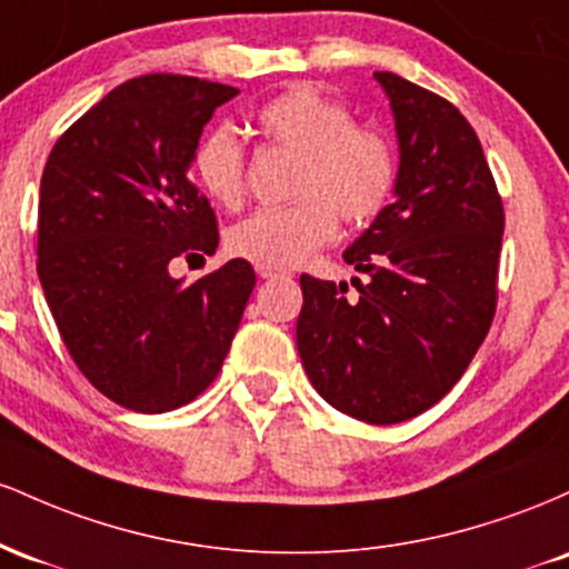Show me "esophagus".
Segmentation results:
<instances>
[{
	"label": "esophagus",
	"mask_w": 569,
	"mask_h": 569,
	"mask_svg": "<svg viewBox=\"0 0 569 569\" xmlns=\"http://www.w3.org/2000/svg\"><path fill=\"white\" fill-rule=\"evenodd\" d=\"M257 276L259 278H286L289 272H286L283 267H276V264H257Z\"/></svg>",
	"instance_id": "34e87169"
}]
</instances>
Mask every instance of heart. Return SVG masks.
Returning <instances> with one entry per match:
<instances>
[{
  "label": "heart",
  "mask_w": 569,
  "mask_h": 569,
  "mask_svg": "<svg viewBox=\"0 0 569 569\" xmlns=\"http://www.w3.org/2000/svg\"><path fill=\"white\" fill-rule=\"evenodd\" d=\"M259 133L297 154L289 206L259 208L232 227L227 246L257 264L293 267L345 224L361 227L385 211L398 181L396 149L375 126L316 84H293L253 112ZM194 176L211 200L234 208L246 194V143L238 130L217 126L194 149Z\"/></svg>",
  "instance_id": "obj_1"
}]
</instances>
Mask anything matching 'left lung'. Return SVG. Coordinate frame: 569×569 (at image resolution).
<instances>
[{
    "instance_id": "obj_1",
    "label": "left lung",
    "mask_w": 569,
    "mask_h": 569,
    "mask_svg": "<svg viewBox=\"0 0 569 569\" xmlns=\"http://www.w3.org/2000/svg\"><path fill=\"white\" fill-rule=\"evenodd\" d=\"M398 130L396 200L342 253L348 283L305 276L297 348L331 407L393 426L439 403L485 342L498 307L502 198L455 103L375 71Z\"/></svg>"
}]
</instances>
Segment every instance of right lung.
<instances>
[{"label": "right lung", "instance_id": "right-lung-1", "mask_svg": "<svg viewBox=\"0 0 569 569\" xmlns=\"http://www.w3.org/2000/svg\"><path fill=\"white\" fill-rule=\"evenodd\" d=\"M230 84L187 74L122 82L63 130L39 187L37 272L77 369L120 407L162 415L221 371L257 286L246 259L194 283L176 259L213 253L219 224L189 181Z\"/></svg>", "mask_w": 569, "mask_h": 569}]
</instances>
